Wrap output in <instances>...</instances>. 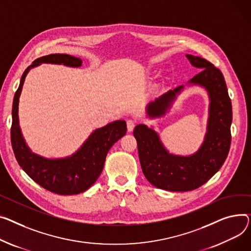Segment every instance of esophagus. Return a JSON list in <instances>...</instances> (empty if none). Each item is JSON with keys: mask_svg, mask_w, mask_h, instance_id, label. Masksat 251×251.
I'll list each match as a JSON object with an SVG mask.
<instances>
[{"mask_svg": "<svg viewBox=\"0 0 251 251\" xmlns=\"http://www.w3.org/2000/svg\"><path fill=\"white\" fill-rule=\"evenodd\" d=\"M135 124H136V123H135L134 120H131V119L127 120V130H128L129 132H131L133 129H134Z\"/></svg>", "mask_w": 251, "mask_h": 251, "instance_id": "34e87169", "label": "esophagus"}]
</instances>
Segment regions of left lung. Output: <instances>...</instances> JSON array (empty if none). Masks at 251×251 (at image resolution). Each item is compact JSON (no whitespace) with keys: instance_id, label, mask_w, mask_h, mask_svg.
<instances>
[{"instance_id":"1","label":"left lung","mask_w":251,"mask_h":251,"mask_svg":"<svg viewBox=\"0 0 251 251\" xmlns=\"http://www.w3.org/2000/svg\"><path fill=\"white\" fill-rule=\"evenodd\" d=\"M186 56L193 66L202 70L188 83L205 88L210 99L207 133L201 147L189 156L176 155L166 150L152 128L139 124L133 131L146 179L154 187L171 192H188L204 185L221 169L231 144L232 105L222 73L202 57ZM182 90L183 86H179L149 103L147 116H163Z\"/></svg>"}]
</instances>
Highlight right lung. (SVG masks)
<instances>
[{
  "label": "right lung",
  "instance_id": "right-lung-1",
  "mask_svg": "<svg viewBox=\"0 0 251 251\" xmlns=\"http://www.w3.org/2000/svg\"><path fill=\"white\" fill-rule=\"evenodd\" d=\"M41 63L63 64L79 68L80 58L69 54H49L32 62L22 75L12 107L11 142L15 157L23 171L38 185L58 195H76L91 188L101 175L106 156L115 142L126 134L124 120L114 121L96 129L76 152L64 158H45L34 152L25 142L19 125V98L29 71Z\"/></svg>",
  "mask_w": 251,
  "mask_h": 251
}]
</instances>
